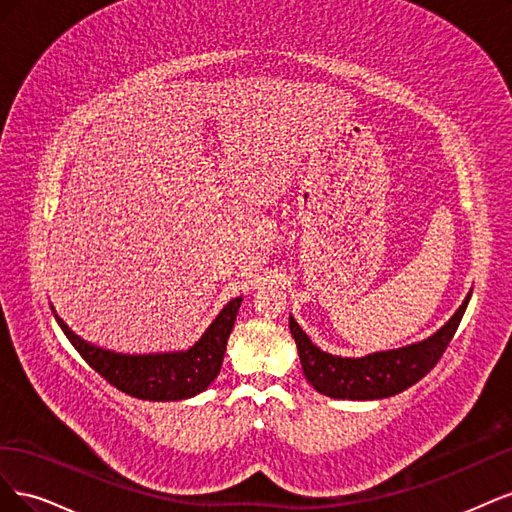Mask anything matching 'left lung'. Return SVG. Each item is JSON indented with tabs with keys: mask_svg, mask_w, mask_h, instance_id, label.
Returning <instances> with one entry per match:
<instances>
[{
	"mask_svg": "<svg viewBox=\"0 0 512 512\" xmlns=\"http://www.w3.org/2000/svg\"><path fill=\"white\" fill-rule=\"evenodd\" d=\"M468 299L457 309L444 327L418 342L399 350H386L363 356V359H342L316 348L290 316V333L297 342L299 359L307 382L322 395L335 399H382L391 397L425 378L442 359L446 346L459 327Z\"/></svg>",
	"mask_w": 512,
	"mask_h": 512,
	"instance_id": "left-lung-1",
	"label": "left lung"
}]
</instances>
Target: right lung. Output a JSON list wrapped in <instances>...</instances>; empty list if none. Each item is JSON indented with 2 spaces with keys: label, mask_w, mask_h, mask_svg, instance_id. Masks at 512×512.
<instances>
[{
  "label": "right lung",
  "mask_w": 512,
  "mask_h": 512,
  "mask_svg": "<svg viewBox=\"0 0 512 512\" xmlns=\"http://www.w3.org/2000/svg\"><path fill=\"white\" fill-rule=\"evenodd\" d=\"M241 301V297L232 299L220 316L211 322L205 335L185 352L117 354L83 342L57 314L55 320L85 363L121 393L149 401H177L205 391L220 374L228 337L232 324L237 320Z\"/></svg>",
  "instance_id": "1"
}]
</instances>
